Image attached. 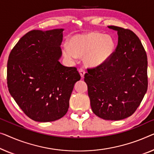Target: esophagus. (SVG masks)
<instances>
[{
  "label": "esophagus",
  "mask_w": 154,
  "mask_h": 154,
  "mask_svg": "<svg viewBox=\"0 0 154 154\" xmlns=\"http://www.w3.org/2000/svg\"><path fill=\"white\" fill-rule=\"evenodd\" d=\"M79 72L80 75H81V77L83 78L84 76V74H85V70L83 69V68H81L79 69Z\"/></svg>",
  "instance_id": "1"
}]
</instances>
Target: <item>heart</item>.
<instances>
[{
	"label": "heart",
	"mask_w": 154,
	"mask_h": 154,
	"mask_svg": "<svg viewBox=\"0 0 154 154\" xmlns=\"http://www.w3.org/2000/svg\"><path fill=\"white\" fill-rule=\"evenodd\" d=\"M114 48L115 42L111 36L91 32L71 38L68 45L63 47V53L70 61H75L77 57H84L87 66L96 67L106 62Z\"/></svg>",
	"instance_id": "1"
}]
</instances>
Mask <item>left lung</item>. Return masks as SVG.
Masks as SVG:
<instances>
[{
  "instance_id": "8db88e82",
  "label": "left lung",
  "mask_w": 154,
  "mask_h": 154,
  "mask_svg": "<svg viewBox=\"0 0 154 154\" xmlns=\"http://www.w3.org/2000/svg\"><path fill=\"white\" fill-rule=\"evenodd\" d=\"M108 27L118 32V45L104 63L87 68L84 81L93 113L104 120H120L134 113L147 91V57L134 32Z\"/></svg>"
}]
</instances>
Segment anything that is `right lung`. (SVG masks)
<instances>
[{
  "mask_svg": "<svg viewBox=\"0 0 154 154\" xmlns=\"http://www.w3.org/2000/svg\"><path fill=\"white\" fill-rule=\"evenodd\" d=\"M63 30L29 31L9 55V92L34 121L52 122L65 116L74 85L81 79L77 68L66 67L59 61Z\"/></svg>",
  "mask_w": 154,
  "mask_h": 154,
  "instance_id": "right-lung-1",
  "label": "right lung"
}]
</instances>
